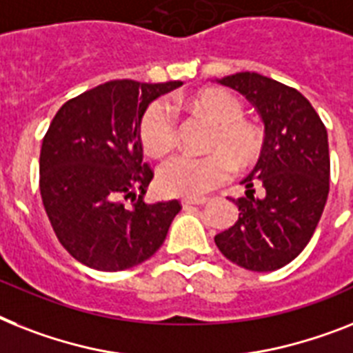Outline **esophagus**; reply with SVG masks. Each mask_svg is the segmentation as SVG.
<instances>
[{
    "mask_svg": "<svg viewBox=\"0 0 353 353\" xmlns=\"http://www.w3.org/2000/svg\"><path fill=\"white\" fill-rule=\"evenodd\" d=\"M208 202L205 196H198V198H182V205H203Z\"/></svg>",
    "mask_w": 353,
    "mask_h": 353,
    "instance_id": "34e87169",
    "label": "esophagus"
}]
</instances>
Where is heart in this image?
I'll return each mask as SVG.
<instances>
[{"label":"heart","instance_id":"b5f03b06","mask_svg":"<svg viewBox=\"0 0 353 353\" xmlns=\"http://www.w3.org/2000/svg\"><path fill=\"white\" fill-rule=\"evenodd\" d=\"M174 103L180 104V101L174 99ZM189 108L214 124L208 142L209 150L214 151L200 157L180 153L165 160L157 173L159 188L165 194L200 196L208 193L231 176L232 159L236 165L245 168L258 159L263 148L260 128L241 121L243 106L232 93L203 90L189 101ZM176 137L174 108L164 99L153 101L141 119V141L145 151L155 157L165 155L176 144Z\"/></svg>","mask_w":353,"mask_h":353}]
</instances>
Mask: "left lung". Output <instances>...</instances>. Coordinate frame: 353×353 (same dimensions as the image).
Masks as SVG:
<instances>
[{
  "instance_id": "1",
  "label": "left lung",
  "mask_w": 353,
  "mask_h": 353,
  "mask_svg": "<svg viewBox=\"0 0 353 353\" xmlns=\"http://www.w3.org/2000/svg\"><path fill=\"white\" fill-rule=\"evenodd\" d=\"M218 83L256 108L265 141L258 164L241 182L245 196L234 200L238 220L214 243L232 263L270 272L290 263L319 223L330 189L327 128L298 90L274 79L240 72Z\"/></svg>"
}]
</instances>
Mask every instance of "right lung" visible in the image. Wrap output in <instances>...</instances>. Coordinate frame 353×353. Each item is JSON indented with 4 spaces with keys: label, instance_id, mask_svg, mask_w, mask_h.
<instances>
[{
    "label": "right lung",
    "instance_id": "right-lung-1",
    "mask_svg": "<svg viewBox=\"0 0 353 353\" xmlns=\"http://www.w3.org/2000/svg\"><path fill=\"white\" fill-rule=\"evenodd\" d=\"M182 81L119 79L66 101L46 131L39 191L61 245L86 267L126 270L155 254L179 200L145 203L153 170L142 160L141 119Z\"/></svg>",
    "mask_w": 353,
    "mask_h": 353
}]
</instances>
